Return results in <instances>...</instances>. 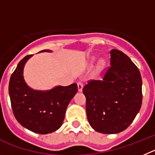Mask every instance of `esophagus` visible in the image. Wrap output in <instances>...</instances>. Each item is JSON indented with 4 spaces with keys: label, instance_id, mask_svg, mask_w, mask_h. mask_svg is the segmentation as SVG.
<instances>
[{
    "label": "esophagus",
    "instance_id": "1",
    "mask_svg": "<svg viewBox=\"0 0 155 155\" xmlns=\"http://www.w3.org/2000/svg\"><path fill=\"white\" fill-rule=\"evenodd\" d=\"M78 86V91L79 92H82L83 91V85L82 83H77Z\"/></svg>",
    "mask_w": 155,
    "mask_h": 155
}]
</instances>
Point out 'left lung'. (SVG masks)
<instances>
[{
    "instance_id": "1",
    "label": "left lung",
    "mask_w": 155,
    "mask_h": 155,
    "mask_svg": "<svg viewBox=\"0 0 155 155\" xmlns=\"http://www.w3.org/2000/svg\"><path fill=\"white\" fill-rule=\"evenodd\" d=\"M110 67L102 80H91L83 87L86 110L90 126L102 134L126 130L142 104L140 71L120 50L110 51Z\"/></svg>"
}]
</instances>
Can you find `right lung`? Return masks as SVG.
<instances>
[{"label": "right lung", "instance_id": "obj_1", "mask_svg": "<svg viewBox=\"0 0 155 155\" xmlns=\"http://www.w3.org/2000/svg\"><path fill=\"white\" fill-rule=\"evenodd\" d=\"M51 50H42L39 52ZM33 55L19 62L9 82V96L14 115L24 127L40 134L55 131L62 126L69 102L77 93V85L57 86L48 90H36L24 79V68Z\"/></svg>", "mask_w": 155, "mask_h": 155}]
</instances>
